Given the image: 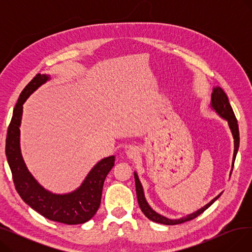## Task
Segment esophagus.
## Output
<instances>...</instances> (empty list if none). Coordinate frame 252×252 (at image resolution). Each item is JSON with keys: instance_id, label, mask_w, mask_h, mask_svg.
<instances>
[{"instance_id": "obj_1", "label": "esophagus", "mask_w": 252, "mask_h": 252, "mask_svg": "<svg viewBox=\"0 0 252 252\" xmlns=\"http://www.w3.org/2000/svg\"><path fill=\"white\" fill-rule=\"evenodd\" d=\"M140 152L139 149L136 147H130L126 150V156L129 158V159H133V158H136L137 156H139Z\"/></svg>"}]
</instances>
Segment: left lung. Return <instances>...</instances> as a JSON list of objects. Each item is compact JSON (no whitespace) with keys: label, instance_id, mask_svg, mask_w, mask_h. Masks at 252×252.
Instances as JSON below:
<instances>
[{"label":"left lung","instance_id":"left-lung-1","mask_svg":"<svg viewBox=\"0 0 252 252\" xmlns=\"http://www.w3.org/2000/svg\"><path fill=\"white\" fill-rule=\"evenodd\" d=\"M211 107H213L222 118L226 119L229 124V126L231 128L232 135L234 138V156H233V166H234V162H235V158L238 152V149H239V143H240V137H239V126H238V123H237V118L234 114V111L231 107L228 96L220 87H217L214 89L213 94H211ZM232 174V173H231ZM135 182H136V192H137V198H138V203L139 206L141 208V210L143 211V214L146 216L149 220H151L152 221L158 222V223H162V224H179V223H183L185 221L191 220L195 218H197L198 216H200L204 210H206L211 204H213L218 198L220 196L218 195L216 198H214L208 204H206L204 207L200 208L199 210H197L196 213L187 216L186 218H182L180 220H169L165 217H162L160 215H158L157 213L149 206V204L147 203L146 199H145L144 196V192H143V188L142 185L139 181V178L137 176V174L135 173Z\"/></svg>","mask_w":252,"mask_h":252}]
</instances>
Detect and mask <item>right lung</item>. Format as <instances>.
Here are the masks:
<instances>
[{"instance_id":"add662e5","label":"right lung","mask_w":252,"mask_h":252,"mask_svg":"<svg viewBox=\"0 0 252 252\" xmlns=\"http://www.w3.org/2000/svg\"><path fill=\"white\" fill-rule=\"evenodd\" d=\"M49 76L36 74L21 92L15 105L6 138V156L14 186L22 200L48 220L66 223H84L95 216L101 203L104 181L114 165V156L98 162L77 190L56 195L45 190L30 174L22 159L19 146L22 105L33 91L48 81Z\"/></svg>"}]
</instances>
